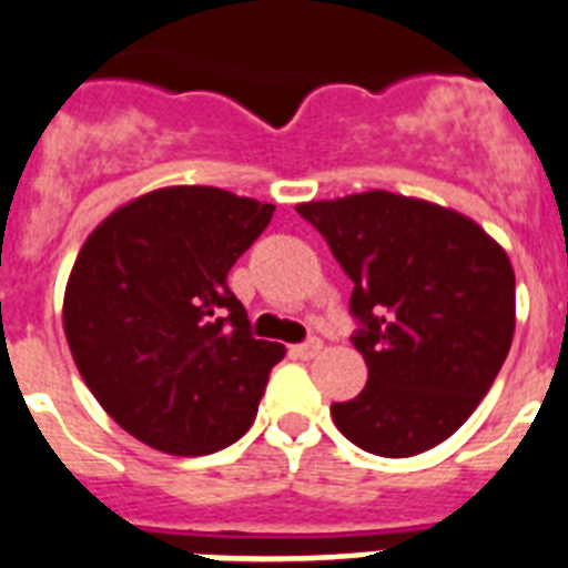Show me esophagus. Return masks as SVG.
<instances>
[{"instance_id":"obj_1","label":"esophagus","mask_w":568,"mask_h":568,"mask_svg":"<svg viewBox=\"0 0 568 568\" xmlns=\"http://www.w3.org/2000/svg\"><path fill=\"white\" fill-rule=\"evenodd\" d=\"M322 351V339H316V336H311L307 342H302V345H293V354L298 359H313Z\"/></svg>"}]
</instances>
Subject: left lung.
<instances>
[{"instance_id": "obj_1", "label": "left lung", "mask_w": 568, "mask_h": 568, "mask_svg": "<svg viewBox=\"0 0 568 568\" xmlns=\"http://www.w3.org/2000/svg\"><path fill=\"white\" fill-rule=\"evenodd\" d=\"M354 281L351 336L368 365L334 403L351 444L386 458L447 442L494 386L514 339V266L470 217L415 196L365 194L295 205Z\"/></svg>"}]
</instances>
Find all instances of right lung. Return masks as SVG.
<instances>
[{
	"instance_id": "add662e5",
	"label": "right lung",
	"mask_w": 568,
	"mask_h": 568,
	"mask_svg": "<svg viewBox=\"0 0 568 568\" xmlns=\"http://www.w3.org/2000/svg\"><path fill=\"white\" fill-rule=\"evenodd\" d=\"M275 205L209 185L135 196L89 234L63 295L74 365L121 429L205 456L257 415L284 345L255 339L229 270Z\"/></svg>"
}]
</instances>
